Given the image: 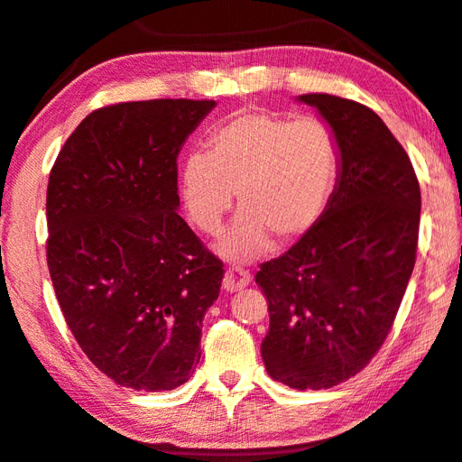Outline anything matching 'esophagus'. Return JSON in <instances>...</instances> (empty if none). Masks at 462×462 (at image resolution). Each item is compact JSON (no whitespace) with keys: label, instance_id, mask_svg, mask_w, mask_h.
<instances>
[{"label":"esophagus","instance_id":"obj_1","mask_svg":"<svg viewBox=\"0 0 462 462\" xmlns=\"http://www.w3.org/2000/svg\"><path fill=\"white\" fill-rule=\"evenodd\" d=\"M248 282H250V273L238 264H232L224 274V289L228 292H236L240 289H245L248 287Z\"/></svg>","mask_w":462,"mask_h":462}]
</instances>
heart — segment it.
Instances as JSON below:
<instances>
[{"label": "heart", "mask_w": 462, "mask_h": 462, "mask_svg": "<svg viewBox=\"0 0 462 462\" xmlns=\"http://www.w3.org/2000/svg\"><path fill=\"white\" fill-rule=\"evenodd\" d=\"M206 147L208 153L183 159L181 198L189 220L212 234L236 191L242 214L220 245L228 258L263 256L273 238L282 245L299 240L329 202L339 151L321 121L242 113L217 125Z\"/></svg>", "instance_id": "b5f03b06"}]
</instances>
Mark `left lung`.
<instances>
[{
    "label": "left lung",
    "instance_id": "left-lung-1",
    "mask_svg": "<svg viewBox=\"0 0 462 462\" xmlns=\"http://www.w3.org/2000/svg\"><path fill=\"white\" fill-rule=\"evenodd\" d=\"M299 100L329 123L339 175L313 228L260 264L271 315L260 354L273 380L323 390L362 372L388 337L416 263L420 186L372 108L325 92Z\"/></svg>",
    "mask_w": 462,
    "mask_h": 462
}]
</instances>
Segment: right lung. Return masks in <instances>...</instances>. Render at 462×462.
I'll use <instances>...</instances> for the list:
<instances>
[{
	"instance_id": "add662e5",
	"label": "right lung",
	"mask_w": 462,
	"mask_h": 462,
	"mask_svg": "<svg viewBox=\"0 0 462 462\" xmlns=\"http://www.w3.org/2000/svg\"><path fill=\"white\" fill-rule=\"evenodd\" d=\"M214 100L155 98L92 111L48 180L46 258L85 356L125 388L189 380L222 260L178 214V155Z\"/></svg>"
}]
</instances>
